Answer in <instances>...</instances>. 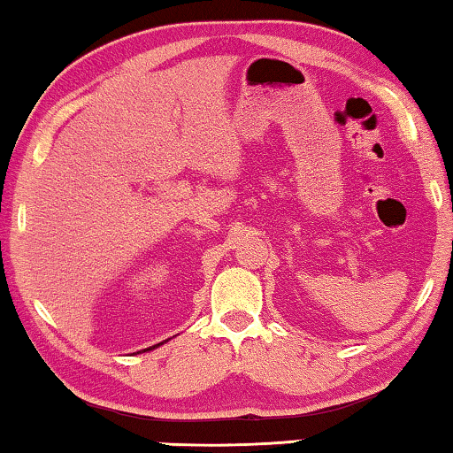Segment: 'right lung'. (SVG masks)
<instances>
[{
    "mask_svg": "<svg viewBox=\"0 0 453 453\" xmlns=\"http://www.w3.org/2000/svg\"><path fill=\"white\" fill-rule=\"evenodd\" d=\"M164 343V342H162ZM162 343H156V346H151V348H148V349H142V351H150V349H156V348H159L162 346ZM137 354H140V351H137Z\"/></svg>",
    "mask_w": 453,
    "mask_h": 453,
    "instance_id": "add662e5",
    "label": "right lung"
}]
</instances>
